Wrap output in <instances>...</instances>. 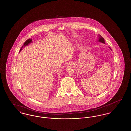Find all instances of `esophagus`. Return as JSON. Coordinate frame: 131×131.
I'll return each instance as SVG.
<instances>
[{"label":"esophagus","mask_w":131,"mask_h":131,"mask_svg":"<svg viewBox=\"0 0 131 131\" xmlns=\"http://www.w3.org/2000/svg\"><path fill=\"white\" fill-rule=\"evenodd\" d=\"M68 66H69V67H70V66H71V64H69Z\"/></svg>","instance_id":"obj_1"}]
</instances>
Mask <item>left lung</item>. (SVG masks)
I'll use <instances>...</instances> for the list:
<instances>
[{"instance_id":"obj_1","label":"left lung","mask_w":131,"mask_h":131,"mask_svg":"<svg viewBox=\"0 0 131 131\" xmlns=\"http://www.w3.org/2000/svg\"><path fill=\"white\" fill-rule=\"evenodd\" d=\"M98 36L99 37L98 41H99V42H100L102 43L105 44V40H104V39L103 38V37H102L101 35H99V34L98 35Z\"/></svg>"}]
</instances>
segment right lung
<instances>
[{
  "instance_id": "1",
  "label": "right lung",
  "mask_w": 131,
  "mask_h": 131,
  "mask_svg": "<svg viewBox=\"0 0 131 131\" xmlns=\"http://www.w3.org/2000/svg\"><path fill=\"white\" fill-rule=\"evenodd\" d=\"M32 42V39H28V40H27L26 41H25V42L24 43V45L22 46V47H21V48L20 49V51H19V52L21 50H22V48L24 47H25V46H26L27 45H28V44H30V43H31Z\"/></svg>"
}]
</instances>
